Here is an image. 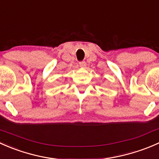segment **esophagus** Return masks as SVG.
I'll return each instance as SVG.
<instances>
[{"label": "esophagus", "instance_id": "esophagus-1", "mask_svg": "<svg viewBox=\"0 0 159 159\" xmlns=\"http://www.w3.org/2000/svg\"><path fill=\"white\" fill-rule=\"evenodd\" d=\"M79 65H80V67H81V68H85V67H86V62L84 61H80L79 62Z\"/></svg>", "mask_w": 159, "mask_h": 159}]
</instances>
